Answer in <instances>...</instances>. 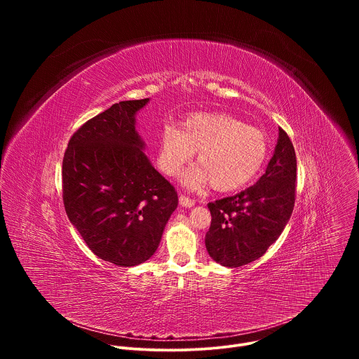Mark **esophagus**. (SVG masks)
<instances>
[{"label": "esophagus", "mask_w": 359, "mask_h": 359, "mask_svg": "<svg viewBox=\"0 0 359 359\" xmlns=\"http://www.w3.org/2000/svg\"><path fill=\"white\" fill-rule=\"evenodd\" d=\"M179 201H180V206H183V208H193L194 203H196L193 198L187 197L186 194H180Z\"/></svg>", "instance_id": "34e87169"}]
</instances>
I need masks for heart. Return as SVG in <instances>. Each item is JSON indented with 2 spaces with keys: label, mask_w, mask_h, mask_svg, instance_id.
I'll return each instance as SVG.
<instances>
[{
  "label": "heart",
  "mask_w": 359,
  "mask_h": 359,
  "mask_svg": "<svg viewBox=\"0 0 359 359\" xmlns=\"http://www.w3.org/2000/svg\"><path fill=\"white\" fill-rule=\"evenodd\" d=\"M197 151L200 166L183 175L189 187L212 182L220 191L247 184L263 168L267 142L262 130L227 114H191L177 128L168 125L161 135L159 166L175 176Z\"/></svg>",
  "instance_id": "1"
}]
</instances>
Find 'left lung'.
<instances>
[{
  "label": "left lung",
  "mask_w": 359,
  "mask_h": 359,
  "mask_svg": "<svg viewBox=\"0 0 359 359\" xmlns=\"http://www.w3.org/2000/svg\"><path fill=\"white\" fill-rule=\"evenodd\" d=\"M295 182V150L280 128L274 155L259 182L236 196L208 204L212 224L204 241L210 257L231 269L260 259L291 217Z\"/></svg>",
  "instance_id": "1"
}]
</instances>
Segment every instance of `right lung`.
I'll return each mask as SVG.
<instances>
[{"label":"right lung","instance_id":"right-lung-1","mask_svg":"<svg viewBox=\"0 0 359 359\" xmlns=\"http://www.w3.org/2000/svg\"><path fill=\"white\" fill-rule=\"evenodd\" d=\"M149 102L122 100L85 122L62 161L68 219L99 259L121 267L149 260L177 208V191L143 153L135 115Z\"/></svg>","mask_w":359,"mask_h":359}]
</instances>
